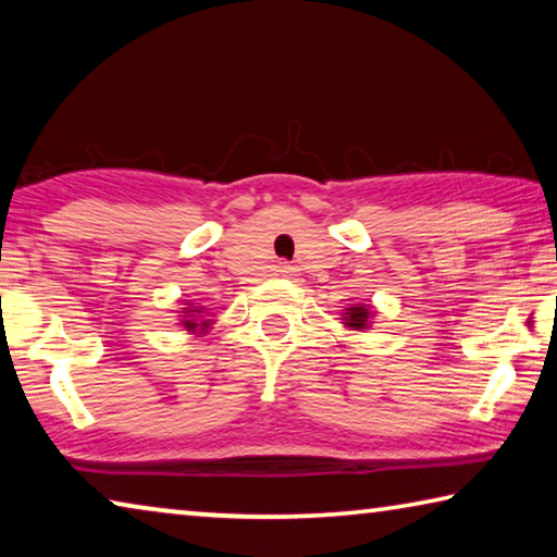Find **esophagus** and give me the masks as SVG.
Segmentation results:
<instances>
[{
    "label": "esophagus",
    "mask_w": 557,
    "mask_h": 557,
    "mask_svg": "<svg viewBox=\"0 0 557 557\" xmlns=\"http://www.w3.org/2000/svg\"><path fill=\"white\" fill-rule=\"evenodd\" d=\"M278 271H281V273H286V276H288V273H290V267H286V263H284V267H281Z\"/></svg>",
    "instance_id": "esophagus-1"
}]
</instances>
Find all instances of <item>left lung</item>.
I'll list each match as a JSON object with an SVG mask.
<instances>
[{"instance_id":"obj_1","label":"left lung","mask_w":557,"mask_h":557,"mask_svg":"<svg viewBox=\"0 0 557 557\" xmlns=\"http://www.w3.org/2000/svg\"><path fill=\"white\" fill-rule=\"evenodd\" d=\"M346 321H348L350 329H363L366 321H368V311H366V308H348Z\"/></svg>"}]
</instances>
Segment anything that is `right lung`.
<instances>
[{"mask_svg": "<svg viewBox=\"0 0 557 557\" xmlns=\"http://www.w3.org/2000/svg\"><path fill=\"white\" fill-rule=\"evenodd\" d=\"M186 313H191V308H189V311H186ZM184 326H186V329H196V326H203V323H196L194 319H189V321H184Z\"/></svg>", "mask_w": 557, "mask_h": 557, "instance_id": "obj_1", "label": "right lung"}]
</instances>
